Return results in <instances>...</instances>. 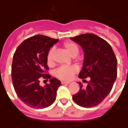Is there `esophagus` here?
Returning a JSON list of instances; mask_svg holds the SVG:
<instances>
[{"label": "esophagus", "mask_w": 128, "mask_h": 128, "mask_svg": "<svg viewBox=\"0 0 128 128\" xmlns=\"http://www.w3.org/2000/svg\"><path fill=\"white\" fill-rule=\"evenodd\" d=\"M61 84H70L69 82H66V81H61Z\"/></svg>", "instance_id": "34e87169"}]
</instances>
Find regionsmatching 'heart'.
Instances as JSON below:
<instances>
[{"label":"heart","mask_w":128,"mask_h":128,"mask_svg":"<svg viewBox=\"0 0 128 128\" xmlns=\"http://www.w3.org/2000/svg\"><path fill=\"white\" fill-rule=\"evenodd\" d=\"M63 46L72 57L77 56L79 53V48L76 44L72 42H66L64 43ZM54 51V48H51L48 52V58H47L48 64H50L52 63V54ZM77 71H78V68L74 66H61L57 69L55 74L56 77H58L59 79L68 80H70Z\"/></svg>","instance_id":"heart-1"}]
</instances>
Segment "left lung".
<instances>
[{"mask_svg":"<svg viewBox=\"0 0 128 128\" xmlns=\"http://www.w3.org/2000/svg\"><path fill=\"white\" fill-rule=\"evenodd\" d=\"M70 39L84 51L79 78L90 79L85 89L80 82H78L80 89L72 99L82 107H94L101 103L112 89L117 77V59L111 46L95 34H80Z\"/></svg>","mask_w":128,"mask_h":128,"instance_id":"obj_1","label":"left lung"}]
</instances>
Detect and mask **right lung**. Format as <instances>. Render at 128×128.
Masks as SVG:
<instances>
[{
  "instance_id": "1",
  "label": "right lung",
  "mask_w": 128,
  "mask_h": 128,
  "mask_svg": "<svg viewBox=\"0 0 128 128\" xmlns=\"http://www.w3.org/2000/svg\"><path fill=\"white\" fill-rule=\"evenodd\" d=\"M43 35H36L24 40L16 49L12 64V82L17 96L24 104L35 109L50 106L56 98L59 80L45 74L49 69L48 54L58 42ZM50 79L49 84L41 86L40 78Z\"/></svg>"
}]
</instances>
